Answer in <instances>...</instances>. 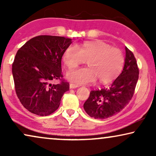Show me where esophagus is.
Returning <instances> with one entry per match:
<instances>
[{"instance_id": "1", "label": "esophagus", "mask_w": 156, "mask_h": 156, "mask_svg": "<svg viewBox=\"0 0 156 156\" xmlns=\"http://www.w3.org/2000/svg\"><path fill=\"white\" fill-rule=\"evenodd\" d=\"M79 86L77 84H70L69 85V87L70 89H74V88H76V87H78Z\"/></svg>"}]
</instances>
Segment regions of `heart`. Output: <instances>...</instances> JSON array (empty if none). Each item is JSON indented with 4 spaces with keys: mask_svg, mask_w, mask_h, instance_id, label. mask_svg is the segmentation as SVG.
<instances>
[{
    "mask_svg": "<svg viewBox=\"0 0 156 156\" xmlns=\"http://www.w3.org/2000/svg\"><path fill=\"white\" fill-rule=\"evenodd\" d=\"M62 60L69 69L87 60L88 67L73 70L67 74L70 82L77 84H89L97 79L100 83L108 84L119 75L125 62L121 50L99 40L68 46L64 51Z\"/></svg>",
    "mask_w": 156,
    "mask_h": 156,
    "instance_id": "obj_1",
    "label": "heart"
}]
</instances>
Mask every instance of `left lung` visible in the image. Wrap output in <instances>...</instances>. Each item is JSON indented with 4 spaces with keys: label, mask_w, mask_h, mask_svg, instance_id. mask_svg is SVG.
<instances>
[{
    "label": "left lung",
    "mask_w": 156,
    "mask_h": 156,
    "mask_svg": "<svg viewBox=\"0 0 156 156\" xmlns=\"http://www.w3.org/2000/svg\"><path fill=\"white\" fill-rule=\"evenodd\" d=\"M123 71L109 87L91 90L84 108L89 116L107 119L120 112L131 101L139 75L136 57L126 47Z\"/></svg>",
    "instance_id": "1"
}]
</instances>
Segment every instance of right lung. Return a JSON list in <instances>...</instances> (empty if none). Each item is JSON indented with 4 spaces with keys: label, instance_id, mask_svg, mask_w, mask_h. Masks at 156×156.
Segmentation results:
<instances>
[{
    "label": "right lung",
    "instance_id": "add662e5",
    "mask_svg": "<svg viewBox=\"0 0 156 156\" xmlns=\"http://www.w3.org/2000/svg\"><path fill=\"white\" fill-rule=\"evenodd\" d=\"M72 39L52 35L32 38L18 50L12 65L16 94L23 106L38 116L59 108L69 84L63 79L61 61ZM59 80L57 85L51 82Z\"/></svg>",
    "mask_w": 156,
    "mask_h": 156
}]
</instances>
